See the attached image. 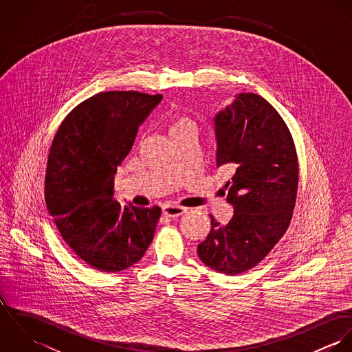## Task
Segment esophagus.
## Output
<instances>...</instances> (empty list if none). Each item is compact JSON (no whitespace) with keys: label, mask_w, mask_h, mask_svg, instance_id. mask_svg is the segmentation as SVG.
Listing matches in <instances>:
<instances>
[{"label":"esophagus","mask_w":352,"mask_h":352,"mask_svg":"<svg viewBox=\"0 0 352 352\" xmlns=\"http://www.w3.org/2000/svg\"><path fill=\"white\" fill-rule=\"evenodd\" d=\"M184 212H186V208L180 207V206H164L162 207V214L166 217H170V218H177V217L183 215Z\"/></svg>","instance_id":"34e87169"}]
</instances>
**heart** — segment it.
<instances>
[{
    "label": "heart",
    "mask_w": 352,
    "mask_h": 352,
    "mask_svg": "<svg viewBox=\"0 0 352 352\" xmlns=\"http://www.w3.org/2000/svg\"><path fill=\"white\" fill-rule=\"evenodd\" d=\"M186 133H192L197 134V123L184 115H179L175 113L169 118V135L170 138L180 135V134H186Z\"/></svg>",
    "instance_id": "obj_1"
}]
</instances>
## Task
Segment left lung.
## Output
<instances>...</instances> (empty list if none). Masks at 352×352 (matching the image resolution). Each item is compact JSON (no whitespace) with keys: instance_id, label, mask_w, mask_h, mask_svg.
I'll return each instance as SVG.
<instances>
[{"instance_id":"1","label":"left lung","mask_w":352,"mask_h":352,"mask_svg":"<svg viewBox=\"0 0 352 352\" xmlns=\"http://www.w3.org/2000/svg\"><path fill=\"white\" fill-rule=\"evenodd\" d=\"M217 166L234 170L226 226L211 218L198 245L211 270L237 275L257 265L286 233L297 198L298 160L292 134L276 109L256 94H239L214 116Z\"/></svg>"}]
</instances>
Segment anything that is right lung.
I'll list each match as a JSON object with an SVG mask.
<instances>
[{"label": "right lung", "instance_id": "obj_1", "mask_svg": "<svg viewBox=\"0 0 352 352\" xmlns=\"http://www.w3.org/2000/svg\"><path fill=\"white\" fill-rule=\"evenodd\" d=\"M162 100L141 92H101L78 104L51 146L45 197L62 239L91 267L123 271L142 258L161 208L113 199L118 166L138 127Z\"/></svg>", "mask_w": 352, "mask_h": 352}]
</instances>
